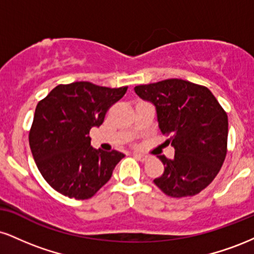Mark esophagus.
Returning <instances> with one entry per match:
<instances>
[{"mask_svg": "<svg viewBox=\"0 0 254 254\" xmlns=\"http://www.w3.org/2000/svg\"><path fill=\"white\" fill-rule=\"evenodd\" d=\"M133 156H135L136 159H138L139 161H147V160L149 159V156L143 155V154H137V153H135V154H133Z\"/></svg>", "mask_w": 254, "mask_h": 254, "instance_id": "esophagus-1", "label": "esophagus"}]
</instances>
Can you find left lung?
<instances>
[{
  "label": "left lung",
  "instance_id": "left-lung-1",
  "mask_svg": "<svg viewBox=\"0 0 254 254\" xmlns=\"http://www.w3.org/2000/svg\"><path fill=\"white\" fill-rule=\"evenodd\" d=\"M136 94L155 106L159 127L171 136L174 159L157 156L165 166L154 184L174 198L194 196L210 184L227 155L228 117L206 87L180 78L139 84Z\"/></svg>",
  "mask_w": 254,
  "mask_h": 254
}]
</instances>
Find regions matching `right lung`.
Listing matches in <instances>:
<instances>
[{
  "label": "right lung",
  "mask_w": 254,
  "mask_h": 254,
  "mask_svg": "<svg viewBox=\"0 0 254 254\" xmlns=\"http://www.w3.org/2000/svg\"><path fill=\"white\" fill-rule=\"evenodd\" d=\"M127 89L80 81L58 84L38 103L28 136L32 155L44 179L63 196L93 197L124 157L117 150L94 149L88 135Z\"/></svg>",
  "instance_id": "add662e5"
}]
</instances>
